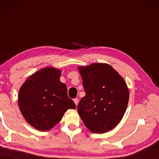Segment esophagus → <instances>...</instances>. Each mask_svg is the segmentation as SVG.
Returning a JSON list of instances; mask_svg holds the SVG:
<instances>
[{
	"mask_svg": "<svg viewBox=\"0 0 159 159\" xmlns=\"http://www.w3.org/2000/svg\"><path fill=\"white\" fill-rule=\"evenodd\" d=\"M74 102H75V103L76 104V106H77L78 102H79V100H78V98H75V99H74Z\"/></svg>",
	"mask_w": 159,
	"mask_h": 159,
	"instance_id": "esophagus-1",
	"label": "esophagus"
}]
</instances>
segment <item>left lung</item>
<instances>
[{"label":"left lung","mask_w":159,"mask_h":159,"mask_svg":"<svg viewBox=\"0 0 159 159\" xmlns=\"http://www.w3.org/2000/svg\"><path fill=\"white\" fill-rule=\"evenodd\" d=\"M78 69L85 92L78 114L91 132L105 133L118 125L126 111L129 97L127 84L109 64L94 63Z\"/></svg>","instance_id":"obj_1"}]
</instances>
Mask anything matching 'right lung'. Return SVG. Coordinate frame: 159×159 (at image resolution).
<instances>
[{
  "label": "right lung",
  "mask_w": 159,
  "mask_h": 159,
  "mask_svg": "<svg viewBox=\"0 0 159 159\" xmlns=\"http://www.w3.org/2000/svg\"><path fill=\"white\" fill-rule=\"evenodd\" d=\"M60 69L45 67L30 76L21 85L18 102L25 120L40 131H48L61 120L69 108L76 105L60 81Z\"/></svg>",
  "instance_id": "right-lung-1"
}]
</instances>
